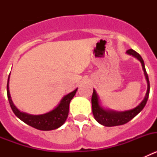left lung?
<instances>
[{"instance_id":"obj_1","label":"left lung","mask_w":157,"mask_h":157,"mask_svg":"<svg viewBox=\"0 0 157 157\" xmlns=\"http://www.w3.org/2000/svg\"><path fill=\"white\" fill-rule=\"evenodd\" d=\"M127 53L128 55L134 56L136 59H138L141 63V67L143 69L144 75H145V79L147 82V91L145 94V98L142 100L141 103L136 106L135 108L130 110L123 111V112H116V111L111 110L104 108L103 106L101 105L100 102V98L98 94H97L96 90L94 89L93 92L92 99V110L93 114H94V119H95L100 124L105 126V127H115V126L123 125L125 123H128L130 120H131L133 118L135 117L137 115L144 109V107L146 105V102L148 101L149 95V90H150V85H149V80L148 77L146 70H145V63H144L143 59L141 58L139 54L137 52H135L133 49H129L127 51Z\"/></svg>"}]
</instances>
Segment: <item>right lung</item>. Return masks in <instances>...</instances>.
I'll return each instance as SVG.
<instances>
[{
	"instance_id": "obj_1",
	"label": "right lung",
	"mask_w": 157,
	"mask_h": 157,
	"mask_svg": "<svg viewBox=\"0 0 157 157\" xmlns=\"http://www.w3.org/2000/svg\"><path fill=\"white\" fill-rule=\"evenodd\" d=\"M9 78H10V74L8 76V84H7L8 99L14 114L16 115L19 120L27 123V125L40 130H55L61 127L65 123L67 118L68 116L69 105L72 98L75 95L78 88L75 89L74 91L65 95L62 98L61 101H59L57 106L54 108L52 110L41 115H30L26 112H21L14 105L12 98H11L10 92H9Z\"/></svg>"
}]
</instances>
